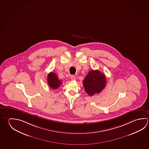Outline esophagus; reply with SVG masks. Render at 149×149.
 <instances>
[{
	"label": "esophagus",
	"mask_w": 149,
	"mask_h": 149,
	"mask_svg": "<svg viewBox=\"0 0 149 149\" xmlns=\"http://www.w3.org/2000/svg\"><path fill=\"white\" fill-rule=\"evenodd\" d=\"M71 80H76V76H74V75H72V76H71Z\"/></svg>",
	"instance_id": "esophagus-1"
}]
</instances>
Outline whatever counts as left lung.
<instances>
[{"instance_id":"left-lung-1","label":"left lung","mask_w":149,"mask_h":149,"mask_svg":"<svg viewBox=\"0 0 149 149\" xmlns=\"http://www.w3.org/2000/svg\"><path fill=\"white\" fill-rule=\"evenodd\" d=\"M107 79L105 75L97 70L90 71L84 80L83 84L87 94L91 96L98 94L105 88Z\"/></svg>"}]
</instances>
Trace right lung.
<instances>
[{"instance_id":"1","label":"right lung","mask_w":149,"mask_h":149,"mask_svg":"<svg viewBox=\"0 0 149 149\" xmlns=\"http://www.w3.org/2000/svg\"><path fill=\"white\" fill-rule=\"evenodd\" d=\"M47 82L49 87L52 89H57L62 84V81L58 79L57 74L54 72H50L48 74Z\"/></svg>"}]
</instances>
